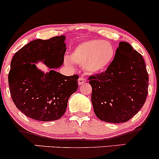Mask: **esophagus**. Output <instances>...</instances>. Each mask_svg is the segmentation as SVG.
Returning a JSON list of instances; mask_svg holds the SVG:
<instances>
[{
  "label": "esophagus",
  "mask_w": 159,
  "mask_h": 159,
  "mask_svg": "<svg viewBox=\"0 0 159 159\" xmlns=\"http://www.w3.org/2000/svg\"><path fill=\"white\" fill-rule=\"evenodd\" d=\"M85 82H86V79H85L83 76H81V77H80L79 80H78V84H79L80 86H81V85H83Z\"/></svg>",
  "instance_id": "1"
}]
</instances>
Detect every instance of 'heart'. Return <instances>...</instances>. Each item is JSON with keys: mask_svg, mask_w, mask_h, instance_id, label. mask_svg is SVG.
I'll return each instance as SVG.
<instances>
[{"mask_svg": "<svg viewBox=\"0 0 159 159\" xmlns=\"http://www.w3.org/2000/svg\"><path fill=\"white\" fill-rule=\"evenodd\" d=\"M115 57V49L109 42L102 40H90L80 43L71 52L72 62L83 66L89 73H99L110 65ZM65 63L71 66V62L65 59Z\"/></svg>", "mask_w": 159, "mask_h": 159, "instance_id": "obj_1", "label": "heart"}]
</instances>
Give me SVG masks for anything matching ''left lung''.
Returning a JSON list of instances; mask_svg holds the SVG:
<instances>
[{
	"label": "left lung",
	"mask_w": 159,
	"mask_h": 159,
	"mask_svg": "<svg viewBox=\"0 0 159 159\" xmlns=\"http://www.w3.org/2000/svg\"><path fill=\"white\" fill-rule=\"evenodd\" d=\"M89 80L93 110L104 122H127L146 100L148 75L145 61L127 42L119 43L106 71L90 76Z\"/></svg>",
	"instance_id": "obj_1"
}]
</instances>
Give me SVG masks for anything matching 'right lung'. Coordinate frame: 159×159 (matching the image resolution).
<instances>
[{
    "mask_svg": "<svg viewBox=\"0 0 159 159\" xmlns=\"http://www.w3.org/2000/svg\"><path fill=\"white\" fill-rule=\"evenodd\" d=\"M66 37L34 40L13 57L8 75L10 93L16 107L27 117L43 122L60 119L69 98L77 90L79 76H66L56 71L62 66ZM43 61L50 68L44 73L35 64Z\"/></svg>",
    "mask_w": 159,
    "mask_h": 159,
    "instance_id": "right-lung-1",
    "label": "right lung"
}]
</instances>
